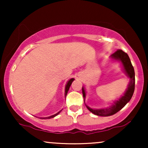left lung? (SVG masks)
I'll list each match as a JSON object with an SVG mask.
<instances>
[{"instance_id": "1", "label": "left lung", "mask_w": 148, "mask_h": 148, "mask_svg": "<svg viewBox=\"0 0 148 148\" xmlns=\"http://www.w3.org/2000/svg\"><path fill=\"white\" fill-rule=\"evenodd\" d=\"M111 58L113 60H120L122 62L124 71H125L127 76L130 79V81L128 85V88L125 91L124 95L122 96L117 101H115L114 103L111 106L106 108L94 109V108H92L86 104V107L90 111L92 112L93 114L99 115V116H110V115L115 114L117 112L121 110L132 99L134 92V88H135V72H134V67L131 62L130 57L127 55V53L124 52L123 50L119 49L114 53L112 54ZM82 92L85 99V98H86V90H85L84 87L82 88Z\"/></svg>"}]
</instances>
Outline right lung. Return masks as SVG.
I'll return each mask as SVG.
<instances>
[{
  "instance_id": "add662e5",
  "label": "right lung",
  "mask_w": 148,
  "mask_h": 148,
  "mask_svg": "<svg viewBox=\"0 0 148 148\" xmlns=\"http://www.w3.org/2000/svg\"><path fill=\"white\" fill-rule=\"evenodd\" d=\"M74 79H73V78H72V79H69V81H67V84H66L65 90H64V97H66V95H67V92H68L69 89V87H70V86H71V85H72V83L73 82V81H74ZM61 111H62V110H61ZM61 111H59L58 113H56V114H54V115H51V116H49V117H46V118H42V119H50V118H54V117L56 116L57 115H58L59 113H60Z\"/></svg>"
}]
</instances>
